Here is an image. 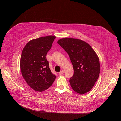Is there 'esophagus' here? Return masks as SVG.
<instances>
[{
  "instance_id": "34e87169",
  "label": "esophagus",
  "mask_w": 121,
  "mask_h": 121,
  "mask_svg": "<svg viewBox=\"0 0 121 121\" xmlns=\"http://www.w3.org/2000/svg\"><path fill=\"white\" fill-rule=\"evenodd\" d=\"M63 73H64V71H61L60 72H59L58 74H59V75H61V74H62Z\"/></svg>"
}]
</instances>
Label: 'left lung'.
Masks as SVG:
<instances>
[{"instance_id": "obj_1", "label": "left lung", "mask_w": 121, "mask_h": 121, "mask_svg": "<svg viewBox=\"0 0 121 121\" xmlns=\"http://www.w3.org/2000/svg\"><path fill=\"white\" fill-rule=\"evenodd\" d=\"M69 55L74 74L69 79L73 89L80 94L89 92L100 73L99 57L86 42L74 38H62L57 42Z\"/></svg>"}]
</instances>
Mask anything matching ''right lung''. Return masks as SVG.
<instances>
[{"instance_id": "1", "label": "right lung", "mask_w": 121, "mask_h": 121, "mask_svg": "<svg viewBox=\"0 0 121 121\" xmlns=\"http://www.w3.org/2000/svg\"><path fill=\"white\" fill-rule=\"evenodd\" d=\"M55 38L54 36H48L31 40L22 50L21 73L28 85L36 91L48 89L55 79L56 76L51 72L46 58Z\"/></svg>"}]
</instances>
